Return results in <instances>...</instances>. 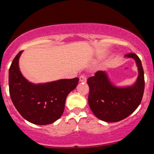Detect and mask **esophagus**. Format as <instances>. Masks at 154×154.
Listing matches in <instances>:
<instances>
[{
  "label": "esophagus",
  "instance_id": "obj_1",
  "mask_svg": "<svg viewBox=\"0 0 154 154\" xmlns=\"http://www.w3.org/2000/svg\"><path fill=\"white\" fill-rule=\"evenodd\" d=\"M79 81L81 82H87V77L85 76V75H82L79 77Z\"/></svg>",
  "mask_w": 154,
  "mask_h": 154
}]
</instances>
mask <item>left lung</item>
Masks as SVG:
<instances>
[{
    "label": "left lung",
    "instance_id": "1",
    "mask_svg": "<svg viewBox=\"0 0 154 154\" xmlns=\"http://www.w3.org/2000/svg\"><path fill=\"white\" fill-rule=\"evenodd\" d=\"M125 57L133 58L138 66V75L132 86L112 85L104 71H97L88 79L90 91L88 104L93 113L106 122H118L133 113L141 103L144 91V70L139 57L133 53Z\"/></svg>",
    "mask_w": 154,
    "mask_h": 154
}]
</instances>
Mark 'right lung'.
<instances>
[{"instance_id": "1", "label": "right lung", "mask_w": 154, "mask_h": 154, "mask_svg": "<svg viewBox=\"0 0 154 154\" xmlns=\"http://www.w3.org/2000/svg\"><path fill=\"white\" fill-rule=\"evenodd\" d=\"M13 59L9 69V89L13 105L21 115L32 124L46 125L61 117L68 94L76 88L79 79H60L44 84L29 82L21 73L19 59Z\"/></svg>"}]
</instances>
